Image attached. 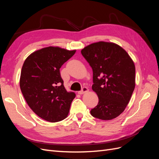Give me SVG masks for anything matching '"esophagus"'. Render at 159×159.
Returning a JSON list of instances; mask_svg holds the SVG:
<instances>
[{
    "label": "esophagus",
    "mask_w": 159,
    "mask_h": 159,
    "mask_svg": "<svg viewBox=\"0 0 159 159\" xmlns=\"http://www.w3.org/2000/svg\"><path fill=\"white\" fill-rule=\"evenodd\" d=\"M88 88L87 87H83L81 91H78V93L81 95V94H84V93H85L86 92H88Z\"/></svg>",
    "instance_id": "34e87169"
}]
</instances>
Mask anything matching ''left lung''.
<instances>
[{"label":"left lung","instance_id":"left-lung-1","mask_svg":"<svg viewBox=\"0 0 159 159\" xmlns=\"http://www.w3.org/2000/svg\"><path fill=\"white\" fill-rule=\"evenodd\" d=\"M81 54L93 70L92 89L99 102L93 117L111 120L121 114L135 87V67L127 52L112 42H99L85 47Z\"/></svg>","mask_w":159,"mask_h":159}]
</instances>
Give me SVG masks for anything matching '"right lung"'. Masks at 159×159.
Listing matches in <instances>:
<instances>
[{"label":"right lung","instance_id":"right-lung-1","mask_svg":"<svg viewBox=\"0 0 159 159\" xmlns=\"http://www.w3.org/2000/svg\"><path fill=\"white\" fill-rule=\"evenodd\" d=\"M75 50L49 46L33 52L22 66L20 87L28 106L47 121H60L68 116L75 98L64 86L60 69Z\"/></svg>","mask_w":159,"mask_h":159}]
</instances>
